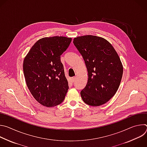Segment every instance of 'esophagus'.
Returning <instances> with one entry per match:
<instances>
[{"mask_svg": "<svg viewBox=\"0 0 147 147\" xmlns=\"http://www.w3.org/2000/svg\"><path fill=\"white\" fill-rule=\"evenodd\" d=\"M76 76H75V77H73L71 78V81H72L73 82H74L76 81Z\"/></svg>", "mask_w": 147, "mask_h": 147, "instance_id": "34e87169", "label": "esophagus"}]
</instances>
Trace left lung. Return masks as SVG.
Returning <instances> with one entry per match:
<instances>
[{
    "label": "left lung",
    "mask_w": 147,
    "mask_h": 147,
    "mask_svg": "<svg viewBox=\"0 0 147 147\" xmlns=\"http://www.w3.org/2000/svg\"><path fill=\"white\" fill-rule=\"evenodd\" d=\"M73 43L88 71L87 84L80 92L82 99L88 105L100 106L109 101L119 87L123 72L120 57L109 42L100 36H78Z\"/></svg>",
    "instance_id": "left-lung-1"
}]
</instances>
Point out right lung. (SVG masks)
<instances>
[{
    "mask_svg": "<svg viewBox=\"0 0 147 147\" xmlns=\"http://www.w3.org/2000/svg\"><path fill=\"white\" fill-rule=\"evenodd\" d=\"M71 38L45 37L37 40L24 57L23 71L28 88L35 99L47 108L65 99L69 89L60 55Z\"/></svg>",
    "mask_w": 147,
    "mask_h": 147,
    "instance_id": "right-lung-1",
    "label": "right lung"
}]
</instances>
